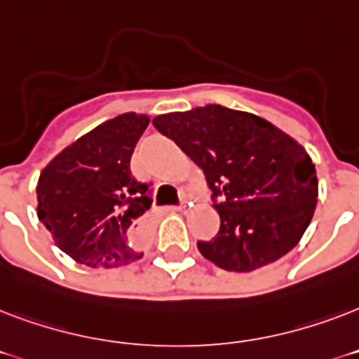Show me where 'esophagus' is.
<instances>
[{"label":"esophagus","mask_w":359,"mask_h":359,"mask_svg":"<svg viewBox=\"0 0 359 359\" xmlns=\"http://www.w3.org/2000/svg\"><path fill=\"white\" fill-rule=\"evenodd\" d=\"M186 208V203L184 201H180V205H175V207H169L168 210L169 212H182Z\"/></svg>","instance_id":"34e87169"}]
</instances>
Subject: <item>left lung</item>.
<instances>
[{
    "instance_id": "obj_1",
    "label": "left lung",
    "mask_w": 359,
    "mask_h": 359,
    "mask_svg": "<svg viewBox=\"0 0 359 359\" xmlns=\"http://www.w3.org/2000/svg\"><path fill=\"white\" fill-rule=\"evenodd\" d=\"M154 128L203 169L219 214L201 255L229 272H251L289 253L317 207L318 180L306 149L272 123L210 104L158 115Z\"/></svg>"
}]
</instances>
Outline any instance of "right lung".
<instances>
[{
	"mask_svg": "<svg viewBox=\"0 0 359 359\" xmlns=\"http://www.w3.org/2000/svg\"><path fill=\"white\" fill-rule=\"evenodd\" d=\"M147 124L135 114L106 121L42 169L36 216L80 264L115 268L143 257L140 235L152 199L149 184L130 173V158Z\"/></svg>",
	"mask_w": 359,
	"mask_h": 359,
	"instance_id": "1",
	"label": "right lung"
}]
</instances>
